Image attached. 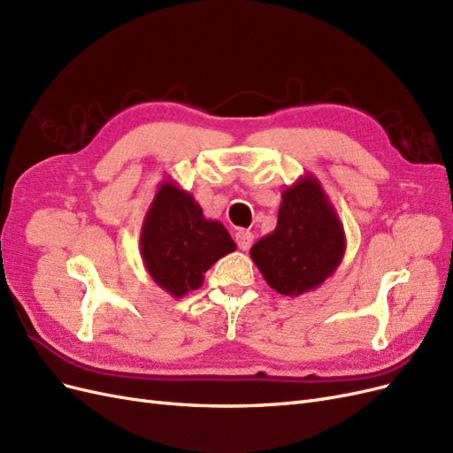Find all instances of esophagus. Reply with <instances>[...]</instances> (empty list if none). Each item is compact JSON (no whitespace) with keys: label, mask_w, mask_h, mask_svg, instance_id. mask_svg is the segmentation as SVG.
<instances>
[{"label":"esophagus","mask_w":453,"mask_h":453,"mask_svg":"<svg viewBox=\"0 0 453 453\" xmlns=\"http://www.w3.org/2000/svg\"><path fill=\"white\" fill-rule=\"evenodd\" d=\"M236 243H238V248L242 250V251H248L250 248H251V243H253V234L250 230H238L236 232Z\"/></svg>","instance_id":"esophagus-1"}]
</instances>
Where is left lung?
<instances>
[{
  "label": "left lung",
  "mask_w": 453,
  "mask_h": 453,
  "mask_svg": "<svg viewBox=\"0 0 453 453\" xmlns=\"http://www.w3.org/2000/svg\"><path fill=\"white\" fill-rule=\"evenodd\" d=\"M346 253L344 226L311 173L281 193L278 225L250 251L273 291L298 296L331 278Z\"/></svg>",
  "instance_id": "1"
}]
</instances>
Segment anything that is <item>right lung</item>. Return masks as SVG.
<instances>
[{
    "label": "right lung",
    "instance_id": "obj_1",
    "mask_svg": "<svg viewBox=\"0 0 453 453\" xmlns=\"http://www.w3.org/2000/svg\"><path fill=\"white\" fill-rule=\"evenodd\" d=\"M236 250L228 230L205 219L200 203L175 181H162L143 219L140 251L160 289L181 298L196 291L203 273Z\"/></svg>",
    "mask_w": 453,
    "mask_h": 453
}]
</instances>
